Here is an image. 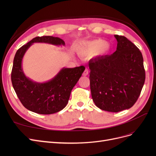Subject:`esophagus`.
Segmentation results:
<instances>
[{
  "label": "esophagus",
  "mask_w": 156,
  "mask_h": 156,
  "mask_svg": "<svg viewBox=\"0 0 156 156\" xmlns=\"http://www.w3.org/2000/svg\"><path fill=\"white\" fill-rule=\"evenodd\" d=\"M88 74V69H85V70L84 71V72L83 73V75H84V76H87V75Z\"/></svg>",
  "instance_id": "34e87169"
}]
</instances>
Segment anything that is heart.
Returning a JSON list of instances; mask_svg holds the SVG:
<instances>
[{"instance_id":"1","label":"heart","mask_w":156,"mask_h":156,"mask_svg":"<svg viewBox=\"0 0 156 156\" xmlns=\"http://www.w3.org/2000/svg\"><path fill=\"white\" fill-rule=\"evenodd\" d=\"M110 49V45L102 39H96L84 42L80 46L78 53L82 56H90L94 55H104Z\"/></svg>"}]
</instances>
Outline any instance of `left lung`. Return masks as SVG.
<instances>
[{"label": "left lung", "mask_w": 156, "mask_h": 156, "mask_svg": "<svg viewBox=\"0 0 156 156\" xmlns=\"http://www.w3.org/2000/svg\"><path fill=\"white\" fill-rule=\"evenodd\" d=\"M116 50L89 60L92 100L100 109L117 112L133 106L145 81L142 53L123 36L115 35Z\"/></svg>", "instance_id": "left-lung-1"}]
</instances>
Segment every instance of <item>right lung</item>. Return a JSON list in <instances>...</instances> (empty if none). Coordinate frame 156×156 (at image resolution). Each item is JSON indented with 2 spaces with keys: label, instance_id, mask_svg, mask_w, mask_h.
I'll return each mask as SVG.
<instances>
[{
  "label": "right lung",
  "instance_id": "1",
  "mask_svg": "<svg viewBox=\"0 0 156 156\" xmlns=\"http://www.w3.org/2000/svg\"><path fill=\"white\" fill-rule=\"evenodd\" d=\"M34 43L64 45L57 37H36L19 49L13 59L12 83L18 98L28 110L37 114L50 115L62 110L66 106L73 88L84 71L83 66L73 68H63L55 77L45 83H37L25 76L22 60L26 51Z\"/></svg>",
  "mask_w": 156,
  "mask_h": 156
}]
</instances>
